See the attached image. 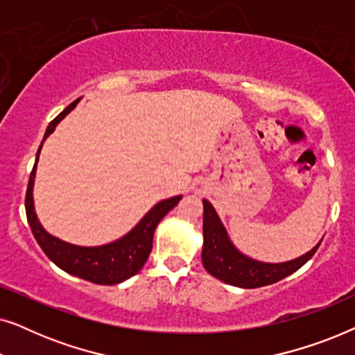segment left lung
<instances>
[{
	"label": "left lung",
	"instance_id": "8db88e82",
	"mask_svg": "<svg viewBox=\"0 0 355 355\" xmlns=\"http://www.w3.org/2000/svg\"><path fill=\"white\" fill-rule=\"evenodd\" d=\"M318 242L307 254L281 263H266L242 254L227 236V231L213 205L203 198V247L202 261L205 270L223 283L236 288L254 289L278 283L293 275L315 255Z\"/></svg>",
	"mask_w": 355,
	"mask_h": 355
}]
</instances>
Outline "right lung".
I'll return each instance as SVG.
<instances>
[{"label":"right lung","instance_id":"add662e5","mask_svg":"<svg viewBox=\"0 0 355 355\" xmlns=\"http://www.w3.org/2000/svg\"><path fill=\"white\" fill-rule=\"evenodd\" d=\"M79 100L72 101L66 110H62L55 119L51 121L50 125L46 128V132L43 135V140L38 147L35 164L31 173V179H28L27 193H26V213L27 221L31 225V230L33 232L38 245L45 252L48 259H50L56 266L64 270L66 273L74 275L77 278L87 279L95 284H105L113 286L119 284L123 281L129 279L130 276L137 275L142 266L147 261L150 252H152L153 245V234L157 230L158 223L163 220L164 215L169 210H173L181 200L182 196H176L171 198H164V200L158 202L150 210L145 213L142 220L135 225L129 232H125L123 237L116 239L108 244L101 245H76L69 244V242L61 241L60 237L51 236L45 227L42 226L40 220H38L35 213V205H33V182H35V173H37V163L38 157H40L43 142L46 137L53 134L56 125L76 108Z\"/></svg>","mask_w":355,"mask_h":355}]
</instances>
